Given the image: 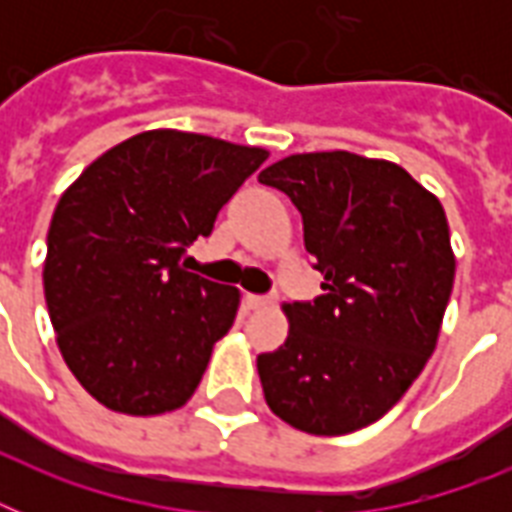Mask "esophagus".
<instances>
[{"instance_id": "1", "label": "esophagus", "mask_w": 512, "mask_h": 512, "mask_svg": "<svg viewBox=\"0 0 512 512\" xmlns=\"http://www.w3.org/2000/svg\"><path fill=\"white\" fill-rule=\"evenodd\" d=\"M249 311H260V308H268L271 305V297H260V295H247L244 297Z\"/></svg>"}]
</instances>
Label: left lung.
I'll return each instance as SVG.
<instances>
[{
  "label": "left lung",
  "mask_w": 512,
  "mask_h": 512,
  "mask_svg": "<svg viewBox=\"0 0 512 512\" xmlns=\"http://www.w3.org/2000/svg\"><path fill=\"white\" fill-rule=\"evenodd\" d=\"M303 215L324 295L284 303L289 335L257 356L265 404L311 436H345L401 401L436 350L454 284L449 223L404 167L348 151L260 172Z\"/></svg>",
  "instance_id": "left-lung-1"
}]
</instances>
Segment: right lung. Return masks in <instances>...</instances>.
Instances as JSON below:
<instances>
[{"label":"right lung","mask_w":512,"mask_h":512,"mask_svg":"<svg viewBox=\"0 0 512 512\" xmlns=\"http://www.w3.org/2000/svg\"><path fill=\"white\" fill-rule=\"evenodd\" d=\"M268 151L180 130L108 148L60 196L44 257L55 342L98 404L154 417L188 404L241 292L188 273L225 201Z\"/></svg>","instance_id":"right-lung-1"}]
</instances>
